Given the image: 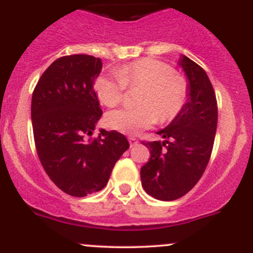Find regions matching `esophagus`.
<instances>
[{
	"label": "esophagus",
	"mask_w": 253,
	"mask_h": 253,
	"mask_svg": "<svg viewBox=\"0 0 253 253\" xmlns=\"http://www.w3.org/2000/svg\"><path fill=\"white\" fill-rule=\"evenodd\" d=\"M128 142H129V147H135L138 144V139L134 137H128Z\"/></svg>",
	"instance_id": "obj_1"
}]
</instances>
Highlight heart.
<instances>
[{"mask_svg":"<svg viewBox=\"0 0 253 253\" xmlns=\"http://www.w3.org/2000/svg\"><path fill=\"white\" fill-rule=\"evenodd\" d=\"M143 86L138 108H121L106 114V125L125 134H138L158 122L178 115L187 99V84L166 63L143 58L126 64L116 75H103L95 81V92L106 106H115L124 99L126 87Z\"/></svg>","mask_w":253,"mask_h":253,"instance_id":"1","label":"heart"}]
</instances>
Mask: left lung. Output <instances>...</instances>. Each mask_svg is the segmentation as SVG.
<instances>
[{
  "label": "left lung",
  "mask_w": 253,
  "mask_h": 253,
  "mask_svg": "<svg viewBox=\"0 0 253 253\" xmlns=\"http://www.w3.org/2000/svg\"><path fill=\"white\" fill-rule=\"evenodd\" d=\"M178 64L187 76V102L178 115L156 133L164 140L145 143L150 159L140 169L142 185L161 201L182 198L203 175L217 129L213 87L201 66L185 55Z\"/></svg>",
  "instance_id": "1"
}]
</instances>
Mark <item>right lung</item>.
I'll use <instances>...</instances> for the list:
<instances>
[{"label":"right lung","mask_w":253,"mask_h":253,"mask_svg":"<svg viewBox=\"0 0 253 253\" xmlns=\"http://www.w3.org/2000/svg\"><path fill=\"white\" fill-rule=\"evenodd\" d=\"M102 68V60L88 54L59 58L42 74L31 100L40 161L52 182L76 198L102 190L129 148L116 131L100 129L92 137L102 118L93 87Z\"/></svg>","instance_id":"1"}]
</instances>
